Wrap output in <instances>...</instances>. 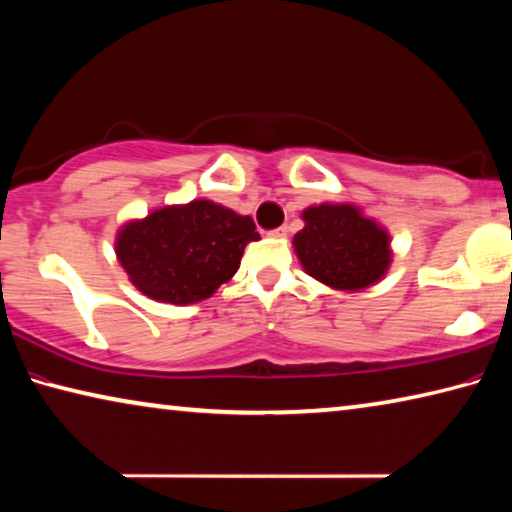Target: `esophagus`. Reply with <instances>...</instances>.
<instances>
[{
    "mask_svg": "<svg viewBox=\"0 0 512 512\" xmlns=\"http://www.w3.org/2000/svg\"><path fill=\"white\" fill-rule=\"evenodd\" d=\"M287 232H289V227L287 225H282V227H278V230H271V237H287Z\"/></svg>",
    "mask_w": 512,
    "mask_h": 512,
    "instance_id": "obj_1",
    "label": "esophagus"
}]
</instances>
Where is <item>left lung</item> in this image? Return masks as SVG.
Listing matches in <instances>:
<instances>
[{"instance_id":"left-lung-1","label":"left lung","mask_w":512,"mask_h":512,"mask_svg":"<svg viewBox=\"0 0 512 512\" xmlns=\"http://www.w3.org/2000/svg\"><path fill=\"white\" fill-rule=\"evenodd\" d=\"M305 227L294 237L307 275L339 291H360L383 278L392 264L389 234L355 205L307 207Z\"/></svg>"}]
</instances>
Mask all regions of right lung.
I'll return each instance as SVG.
<instances>
[{
    "instance_id": "right-lung-1",
    "label": "right lung",
    "mask_w": 512,
    "mask_h": 512,
    "mask_svg": "<svg viewBox=\"0 0 512 512\" xmlns=\"http://www.w3.org/2000/svg\"><path fill=\"white\" fill-rule=\"evenodd\" d=\"M255 223L212 200L154 209L116 237L118 262L152 300L191 305L237 273L243 248L257 241Z\"/></svg>"
}]
</instances>
